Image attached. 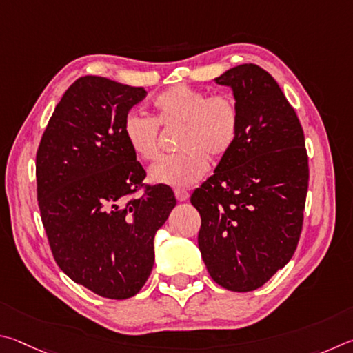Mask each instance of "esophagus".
Listing matches in <instances>:
<instances>
[{
    "instance_id": "obj_1",
    "label": "esophagus",
    "mask_w": 353,
    "mask_h": 353,
    "mask_svg": "<svg viewBox=\"0 0 353 353\" xmlns=\"http://www.w3.org/2000/svg\"><path fill=\"white\" fill-rule=\"evenodd\" d=\"M175 196L178 201H186L189 199V192L184 189H175Z\"/></svg>"
}]
</instances>
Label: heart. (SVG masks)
I'll return each instance as SVG.
<instances>
[{"mask_svg":"<svg viewBox=\"0 0 353 353\" xmlns=\"http://www.w3.org/2000/svg\"><path fill=\"white\" fill-rule=\"evenodd\" d=\"M153 119L132 113L123 119V138L136 158L152 161L159 154V128L181 127L180 152L150 167V180L172 188L190 186L205 175L211 158L219 159L236 144L240 108L226 92L211 94L188 85H173L153 99Z\"/></svg>","mask_w":353,"mask_h":353,"instance_id":"1","label":"heart"}]
</instances>
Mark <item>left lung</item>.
<instances>
[{
	"label": "left lung",
	"mask_w": 353,
	"mask_h": 353,
	"mask_svg": "<svg viewBox=\"0 0 353 353\" xmlns=\"http://www.w3.org/2000/svg\"><path fill=\"white\" fill-rule=\"evenodd\" d=\"M240 108L236 144L190 196L200 212L199 248L212 279L252 292L298 248L308 189L304 130L270 72L254 63L215 79Z\"/></svg>",
	"instance_id": "1"
}]
</instances>
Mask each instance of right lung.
Returning <instances> with one entry per match:
<instances>
[{"instance_id":"add662e5","label":"right lung","mask_w":353,"mask_h":353,"mask_svg":"<svg viewBox=\"0 0 353 353\" xmlns=\"http://www.w3.org/2000/svg\"><path fill=\"white\" fill-rule=\"evenodd\" d=\"M145 94L142 86L79 77L37 150V200L55 262L108 299L132 298L144 287L154 234L176 205L170 188L142 183L144 167L123 138V119Z\"/></svg>"}]
</instances>
